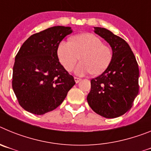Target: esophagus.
Segmentation results:
<instances>
[{"mask_svg":"<svg viewBox=\"0 0 151 151\" xmlns=\"http://www.w3.org/2000/svg\"><path fill=\"white\" fill-rule=\"evenodd\" d=\"M74 79H75V82H76V83H78V82H79L80 81L82 80L80 78H77V77H75Z\"/></svg>","mask_w":151,"mask_h":151,"instance_id":"esophagus-1","label":"esophagus"}]
</instances>
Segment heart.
Returning a JSON list of instances; mask_svg holds the SVG:
<instances>
[{"label":"heart","mask_w":151,"mask_h":151,"mask_svg":"<svg viewBox=\"0 0 151 151\" xmlns=\"http://www.w3.org/2000/svg\"><path fill=\"white\" fill-rule=\"evenodd\" d=\"M57 56L66 71H72L80 58L82 62L76 68V74L85 76L92 73L97 76L109 66L113 51L95 35L82 33L74 36L72 42H60L57 48Z\"/></svg>","instance_id":"heart-1"}]
</instances>
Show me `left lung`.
<instances>
[{"mask_svg": "<svg viewBox=\"0 0 151 151\" xmlns=\"http://www.w3.org/2000/svg\"><path fill=\"white\" fill-rule=\"evenodd\" d=\"M94 32L109 43L113 51L110 65L91 80L89 106L98 115L116 118L129 111L139 90V69L129 44L110 30L94 27Z\"/></svg>", "mask_w": 151, "mask_h": 151, "instance_id": "8db88e82", "label": "left lung"}]
</instances>
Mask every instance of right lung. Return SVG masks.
Returning a JSON list of instances; mask_svg holds the SVG:
<instances>
[{
  "label": "right lung",
  "mask_w": 151,
  "mask_h": 151,
  "mask_svg": "<svg viewBox=\"0 0 151 151\" xmlns=\"http://www.w3.org/2000/svg\"><path fill=\"white\" fill-rule=\"evenodd\" d=\"M71 27L54 26L31 35L15 57L12 87L26 111L43 115L59 106L76 84L57 56L60 43Z\"/></svg>",
  "instance_id": "right-lung-1"
}]
</instances>
